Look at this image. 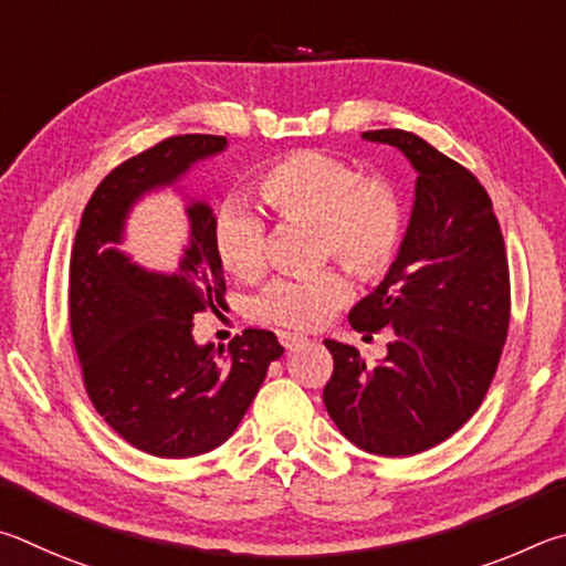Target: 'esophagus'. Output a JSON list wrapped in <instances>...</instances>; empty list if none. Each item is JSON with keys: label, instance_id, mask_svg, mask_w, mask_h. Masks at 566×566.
Listing matches in <instances>:
<instances>
[{"label": "esophagus", "instance_id": "obj_1", "mask_svg": "<svg viewBox=\"0 0 566 566\" xmlns=\"http://www.w3.org/2000/svg\"><path fill=\"white\" fill-rule=\"evenodd\" d=\"M277 338H281L283 348H289V350H295V348H301V345L308 343V338H305V335H301V333H281Z\"/></svg>", "mask_w": 566, "mask_h": 566}]
</instances>
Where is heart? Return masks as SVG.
<instances>
[{
    "label": "heart",
    "mask_w": 566,
    "mask_h": 566,
    "mask_svg": "<svg viewBox=\"0 0 566 566\" xmlns=\"http://www.w3.org/2000/svg\"><path fill=\"white\" fill-rule=\"evenodd\" d=\"M258 191L283 221L318 223L323 253H333L363 281H378L400 253V193L380 176H363L340 156L313 148L293 151L265 168ZM213 241L223 268L235 275H255L265 263V221L241 198H231L218 211ZM345 298V277L338 271H321L271 283L255 301V313L289 328H318Z\"/></svg>",
    "instance_id": "b5f03b06"
}]
</instances>
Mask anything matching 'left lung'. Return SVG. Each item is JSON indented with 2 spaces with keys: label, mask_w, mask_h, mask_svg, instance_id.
<instances>
[{
  "label": "left lung",
  "mask_w": 566,
  "mask_h": 566,
  "mask_svg": "<svg viewBox=\"0 0 566 566\" xmlns=\"http://www.w3.org/2000/svg\"><path fill=\"white\" fill-rule=\"evenodd\" d=\"M363 138L400 148L418 171L400 253L348 315L358 333L395 338L373 368L353 345L325 340L323 402L360 450L408 458L458 432L488 395L510 328V268L490 196L468 168L400 128Z\"/></svg>",
  "instance_id": "left-lung-1"
}]
</instances>
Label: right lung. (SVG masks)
I'll return each mask as SVG.
<instances>
[{
    "label": "right lung",
    "mask_w": 566,
    "mask_h": 566,
    "mask_svg": "<svg viewBox=\"0 0 566 566\" xmlns=\"http://www.w3.org/2000/svg\"><path fill=\"white\" fill-rule=\"evenodd\" d=\"M226 136L184 134L118 164L88 198L69 268V323L88 400L108 428L154 458L181 460L231 438L283 355L275 333L248 328L228 343L193 340V315L223 305L211 206L191 201L188 245L174 273L146 271L118 251L138 198L174 186Z\"/></svg>",
    "instance_id": "1"
}]
</instances>
